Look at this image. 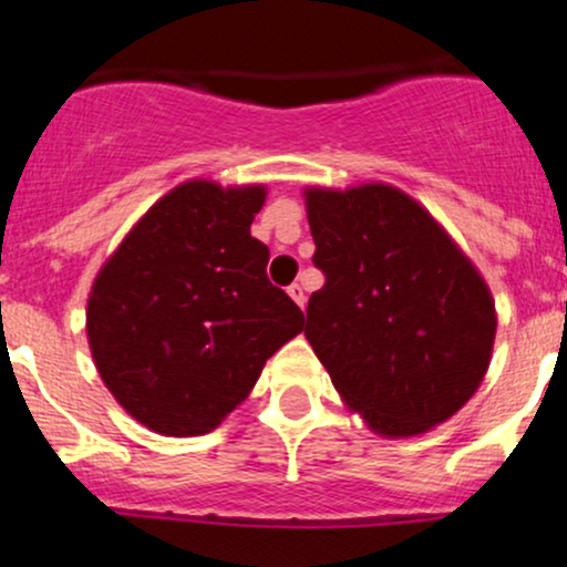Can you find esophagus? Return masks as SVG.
Segmentation results:
<instances>
[{"instance_id": "34e87169", "label": "esophagus", "mask_w": 567, "mask_h": 567, "mask_svg": "<svg viewBox=\"0 0 567 567\" xmlns=\"http://www.w3.org/2000/svg\"><path fill=\"white\" fill-rule=\"evenodd\" d=\"M288 292H290V298H292V301H296V303L301 306V309H303V303H306V292H303L301 285H298V282H292L290 288H288Z\"/></svg>"}]
</instances>
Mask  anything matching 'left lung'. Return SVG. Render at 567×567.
Segmentation results:
<instances>
[{
  "instance_id": "1",
  "label": "left lung",
  "mask_w": 567,
  "mask_h": 567,
  "mask_svg": "<svg viewBox=\"0 0 567 567\" xmlns=\"http://www.w3.org/2000/svg\"><path fill=\"white\" fill-rule=\"evenodd\" d=\"M306 213L324 285L303 333L333 386L386 437L451 419L491 362L496 309L483 277L400 188H309Z\"/></svg>"
}]
</instances>
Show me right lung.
<instances>
[{"instance_id": "1", "label": "right lung", "mask_w": 567, "mask_h": 567, "mask_svg": "<svg viewBox=\"0 0 567 567\" xmlns=\"http://www.w3.org/2000/svg\"><path fill=\"white\" fill-rule=\"evenodd\" d=\"M264 186L188 181L162 197L95 277L87 338L109 392L167 437L216 429L303 311L266 277L250 234Z\"/></svg>"}]
</instances>
